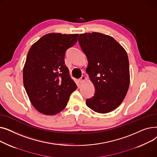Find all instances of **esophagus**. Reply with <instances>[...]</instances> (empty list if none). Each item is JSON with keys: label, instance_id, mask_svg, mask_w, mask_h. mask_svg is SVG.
<instances>
[{"label": "esophagus", "instance_id": "1", "mask_svg": "<svg viewBox=\"0 0 157 157\" xmlns=\"http://www.w3.org/2000/svg\"><path fill=\"white\" fill-rule=\"evenodd\" d=\"M87 79V78L85 76H82L81 78L79 79V82L80 83H83V82H85Z\"/></svg>", "mask_w": 157, "mask_h": 157}]
</instances>
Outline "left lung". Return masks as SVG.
<instances>
[{
    "mask_svg": "<svg viewBox=\"0 0 157 157\" xmlns=\"http://www.w3.org/2000/svg\"><path fill=\"white\" fill-rule=\"evenodd\" d=\"M78 41L88 59L86 72L95 88L86 104L95 112L109 113L121 104L128 92L127 53L113 37L102 33L81 34Z\"/></svg>",
    "mask_w": 157,
    "mask_h": 157,
    "instance_id": "8db88e82",
    "label": "left lung"
}]
</instances>
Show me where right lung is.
I'll return each instance as SVG.
<instances>
[{
	"instance_id": "1",
	"label": "right lung",
	"mask_w": 157,
	"mask_h": 157,
	"mask_svg": "<svg viewBox=\"0 0 157 157\" xmlns=\"http://www.w3.org/2000/svg\"><path fill=\"white\" fill-rule=\"evenodd\" d=\"M78 35L49 33L29 49L23 71V85L31 104L41 113L52 116L62 111L77 89L64 57L67 49L76 43Z\"/></svg>"
}]
</instances>
